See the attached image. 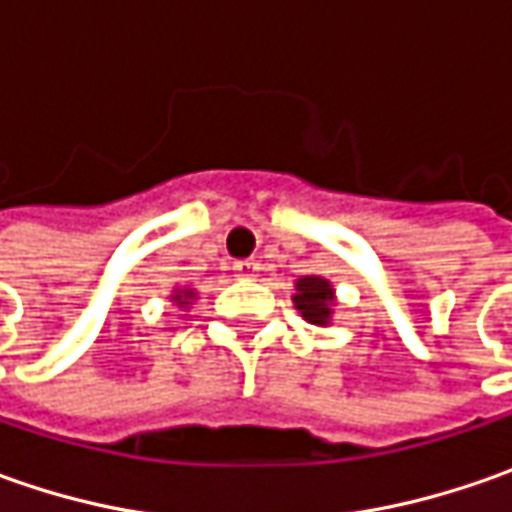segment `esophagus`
<instances>
[{"instance_id":"1","label":"esophagus","mask_w":512,"mask_h":512,"mask_svg":"<svg viewBox=\"0 0 512 512\" xmlns=\"http://www.w3.org/2000/svg\"><path fill=\"white\" fill-rule=\"evenodd\" d=\"M233 270H236V276H242V279H250V276H256L259 265H256L253 259H245V262H236V265H233Z\"/></svg>"}]
</instances>
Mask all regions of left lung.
Returning <instances> with one entry per match:
<instances>
[{"label":"left lung","instance_id":"obj_1","mask_svg":"<svg viewBox=\"0 0 512 512\" xmlns=\"http://www.w3.org/2000/svg\"><path fill=\"white\" fill-rule=\"evenodd\" d=\"M333 302H336V293L333 285L322 279V276H302L296 282V296H293V305L296 310L305 316V322L310 325L325 327L333 316Z\"/></svg>","mask_w":512,"mask_h":512}]
</instances>
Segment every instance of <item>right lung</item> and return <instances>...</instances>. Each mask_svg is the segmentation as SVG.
<instances>
[{"instance_id": "add662e5", "label": "right lung", "mask_w": 512, "mask_h": 512, "mask_svg": "<svg viewBox=\"0 0 512 512\" xmlns=\"http://www.w3.org/2000/svg\"><path fill=\"white\" fill-rule=\"evenodd\" d=\"M193 296H196V293H193L190 287H185V290H173V302H176L179 307L190 305V299H193Z\"/></svg>"}]
</instances>
